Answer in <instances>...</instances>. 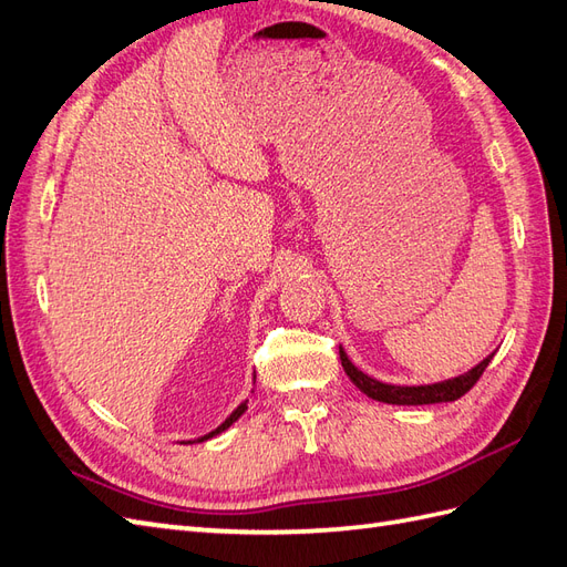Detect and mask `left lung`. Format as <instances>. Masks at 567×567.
I'll return each mask as SVG.
<instances>
[{"label":"left lung","mask_w":567,"mask_h":567,"mask_svg":"<svg viewBox=\"0 0 567 567\" xmlns=\"http://www.w3.org/2000/svg\"><path fill=\"white\" fill-rule=\"evenodd\" d=\"M339 358H341L343 370H347V375L351 378V382L355 384V388L361 390L363 394H368L370 399H375V402L396 404V406H421V404L454 402V399L464 396L478 382V378L483 375V370L488 368L493 353L488 358H483V361L476 368L464 372V375H457V378L445 380V382H435V384H419V388H404V384H388V382H380L375 378L365 375L363 370H358L349 361L347 351H343L341 347H339Z\"/></svg>","instance_id":"left-lung-1"}]
</instances>
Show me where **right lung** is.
Listing matches in <instances>:
<instances>
[{
  "label": "right lung",
  "instance_id": "right-lung-1",
  "mask_svg": "<svg viewBox=\"0 0 567 567\" xmlns=\"http://www.w3.org/2000/svg\"><path fill=\"white\" fill-rule=\"evenodd\" d=\"M245 411H247V399H245V402H243V404H240V406H238L236 411H233V413H230V416H228V419H226L224 423H220V425L216 427V431H212L209 435H204V437H199V440H197V443H204V440H209V437H214V435H218V433H224V431H228V427H230L233 423H236V421H238V419L243 416V413H245Z\"/></svg>",
  "mask_w": 567,
  "mask_h": 567
}]
</instances>
